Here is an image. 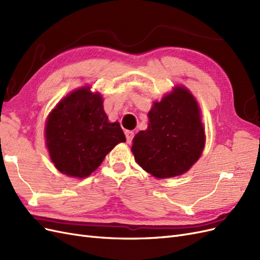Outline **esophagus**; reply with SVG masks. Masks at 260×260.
<instances>
[{
  "mask_svg": "<svg viewBox=\"0 0 260 260\" xmlns=\"http://www.w3.org/2000/svg\"><path fill=\"white\" fill-rule=\"evenodd\" d=\"M124 135H125V138H127V142L131 143L133 140V137H135V133H133L132 131H125Z\"/></svg>",
  "mask_w": 260,
  "mask_h": 260,
  "instance_id": "34e87169",
  "label": "esophagus"
}]
</instances>
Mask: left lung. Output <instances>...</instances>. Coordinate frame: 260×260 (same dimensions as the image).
I'll use <instances>...</instances> for the list:
<instances>
[{
    "label": "left lung",
    "mask_w": 260,
    "mask_h": 260,
    "mask_svg": "<svg viewBox=\"0 0 260 260\" xmlns=\"http://www.w3.org/2000/svg\"><path fill=\"white\" fill-rule=\"evenodd\" d=\"M148 125L133 138L136 161L155 178L181 176L201 157L205 131L198 102L184 86H176L154 102Z\"/></svg>",
    "instance_id": "left-lung-1"
}]
</instances>
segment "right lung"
<instances>
[{
  "instance_id": "add662e5",
  "label": "right lung",
  "mask_w": 260,
  "mask_h": 260,
  "mask_svg": "<svg viewBox=\"0 0 260 260\" xmlns=\"http://www.w3.org/2000/svg\"><path fill=\"white\" fill-rule=\"evenodd\" d=\"M45 139L51 160L61 174L86 178L105 156L125 142L119 122H109L100 93L83 86L69 93L50 113Z\"/></svg>"
}]
</instances>
